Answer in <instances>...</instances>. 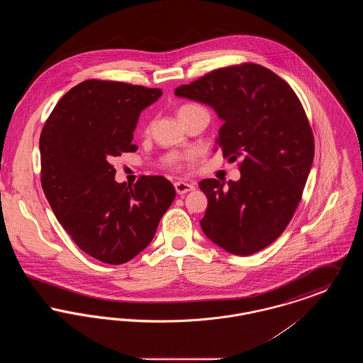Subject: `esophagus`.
I'll return each instance as SVG.
<instances>
[{
  "label": "esophagus",
  "mask_w": 363,
  "mask_h": 363,
  "mask_svg": "<svg viewBox=\"0 0 363 363\" xmlns=\"http://www.w3.org/2000/svg\"><path fill=\"white\" fill-rule=\"evenodd\" d=\"M174 188H175V191H177L178 194H186V193H189L191 190H194V186H193L191 184L182 182V181L175 182V184H174Z\"/></svg>",
  "instance_id": "1"
}]
</instances>
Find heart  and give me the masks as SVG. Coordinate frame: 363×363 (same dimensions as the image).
Returning <instances> with one entry per match:
<instances>
[{
	"mask_svg": "<svg viewBox=\"0 0 363 363\" xmlns=\"http://www.w3.org/2000/svg\"><path fill=\"white\" fill-rule=\"evenodd\" d=\"M194 108H200V106H197V104H185V106H182V107L178 110V117H181L182 114L188 113L190 110H194Z\"/></svg>",
	"mask_w": 363,
	"mask_h": 363,
	"instance_id": "b5f03b06",
	"label": "heart"
}]
</instances>
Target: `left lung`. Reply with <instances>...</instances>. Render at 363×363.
<instances>
[{
  "label": "left lung",
  "mask_w": 363,
  "mask_h": 363,
  "mask_svg": "<svg viewBox=\"0 0 363 363\" xmlns=\"http://www.w3.org/2000/svg\"><path fill=\"white\" fill-rule=\"evenodd\" d=\"M175 95L212 107L223 121L216 145L230 160L242 159L240 181L199 184L208 197L204 234L228 253H257L290 223L311 173L314 138L302 104L257 64L209 72Z\"/></svg>",
  "instance_id": "left-lung-1"
}]
</instances>
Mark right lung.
Returning a JSON list of instances; mask_svg holds the SVG:
<instances>
[{"label":"right lung","instance_id":"add662e5","mask_svg":"<svg viewBox=\"0 0 363 363\" xmlns=\"http://www.w3.org/2000/svg\"><path fill=\"white\" fill-rule=\"evenodd\" d=\"M160 96L159 88L86 80L55 104L40 133V182L52 212L84 253L106 264L143 252L175 197L164 177L118 184L110 164L136 151L138 116Z\"/></svg>","mask_w":363,"mask_h":363}]
</instances>
